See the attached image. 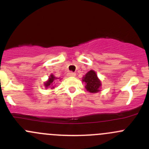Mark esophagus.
<instances>
[{"mask_svg": "<svg viewBox=\"0 0 149 149\" xmlns=\"http://www.w3.org/2000/svg\"><path fill=\"white\" fill-rule=\"evenodd\" d=\"M68 76H69V77H75L76 76V73H73V72H70V73H68Z\"/></svg>", "mask_w": 149, "mask_h": 149, "instance_id": "esophagus-1", "label": "esophagus"}]
</instances>
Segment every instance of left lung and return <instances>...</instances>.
<instances>
[{
  "label": "left lung",
  "instance_id": "left-lung-1",
  "mask_svg": "<svg viewBox=\"0 0 149 149\" xmlns=\"http://www.w3.org/2000/svg\"><path fill=\"white\" fill-rule=\"evenodd\" d=\"M82 81L85 83V88L88 92L94 94L100 91L102 82L94 70L87 72L85 76H83Z\"/></svg>",
  "mask_w": 149,
  "mask_h": 149
}]
</instances>
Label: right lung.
<instances>
[{
    "label": "right lung",
    "instance_id": "1",
    "mask_svg": "<svg viewBox=\"0 0 149 149\" xmlns=\"http://www.w3.org/2000/svg\"><path fill=\"white\" fill-rule=\"evenodd\" d=\"M57 80H61V78L55 77L53 74H50L47 80L45 82H44V86L45 87V88H51V89L55 88V85H54V84H55V82Z\"/></svg>",
    "mask_w": 149,
    "mask_h": 149
}]
</instances>
